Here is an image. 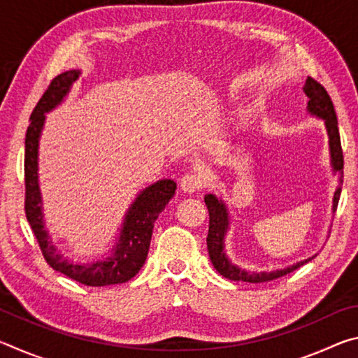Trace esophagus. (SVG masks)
I'll use <instances>...</instances> for the list:
<instances>
[{"instance_id": "1", "label": "esophagus", "mask_w": 358, "mask_h": 358, "mask_svg": "<svg viewBox=\"0 0 358 358\" xmlns=\"http://www.w3.org/2000/svg\"><path fill=\"white\" fill-rule=\"evenodd\" d=\"M203 185V180L199 173L196 172H189V173H185L183 177L180 178V187L181 191H185L187 194H192L199 191Z\"/></svg>"}]
</instances>
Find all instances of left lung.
Returning <instances> with one entry per match:
<instances>
[{
  "instance_id": "8db88e82",
  "label": "left lung",
  "mask_w": 358,
  "mask_h": 358,
  "mask_svg": "<svg viewBox=\"0 0 358 358\" xmlns=\"http://www.w3.org/2000/svg\"><path fill=\"white\" fill-rule=\"evenodd\" d=\"M303 93L308 96V106L306 112L311 117L320 118L324 121L327 136H329V148H330V164L333 173L338 175L339 185L343 183V150H341V141H339V131H338V120L335 113V107L330 99L329 93L325 92L322 85L317 83L314 78L308 77L305 85H303ZM339 194H341V186L336 187L335 194H333V205L331 213H335L339 201ZM205 203H207L208 215H210V226H208V237H207V248L208 256L211 264H213L217 273L227 278L230 281H243V282H266L276 278H281L284 275L290 273L301 265L310 262L313 257H308L300 262L292 264L284 268L276 270H266V271H256L250 270L246 266L238 265L235 260L229 257L227 246H226V235L230 229V215L226 202L216 194H205Z\"/></svg>"
}]
</instances>
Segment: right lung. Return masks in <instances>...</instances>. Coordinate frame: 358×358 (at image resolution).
Instances as JSON below:
<instances>
[{
  "mask_svg": "<svg viewBox=\"0 0 358 358\" xmlns=\"http://www.w3.org/2000/svg\"><path fill=\"white\" fill-rule=\"evenodd\" d=\"M80 74V69H71L53 78L29 117L25 137V213L44 259L53 270L85 286L102 287L126 282L138 273L147 260L155 221L171 202L177 183L164 178L138 192L124 213L113 243L101 252L85 257H69L58 250L45 229L42 211L38 173L39 141L45 124V113L62 104Z\"/></svg>",
  "mask_w": 358,
  "mask_h": 358,
  "instance_id": "1",
  "label": "right lung"
}]
</instances>
